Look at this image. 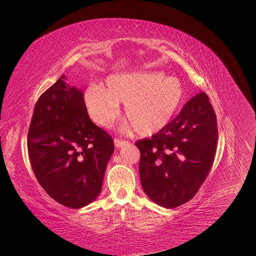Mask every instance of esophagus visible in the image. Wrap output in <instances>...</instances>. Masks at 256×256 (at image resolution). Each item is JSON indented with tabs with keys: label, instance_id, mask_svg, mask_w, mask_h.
Wrapping results in <instances>:
<instances>
[{
	"label": "esophagus",
	"instance_id": "esophagus-1",
	"mask_svg": "<svg viewBox=\"0 0 256 256\" xmlns=\"http://www.w3.org/2000/svg\"><path fill=\"white\" fill-rule=\"evenodd\" d=\"M127 142L126 141H122L120 140V138H115L114 140V145L118 147V148H120V147H122V145H125Z\"/></svg>",
	"mask_w": 256,
	"mask_h": 256
}]
</instances>
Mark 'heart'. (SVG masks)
Listing matches in <instances>:
<instances>
[{
	"instance_id": "1",
	"label": "heart",
	"mask_w": 256,
	"mask_h": 256,
	"mask_svg": "<svg viewBox=\"0 0 256 256\" xmlns=\"http://www.w3.org/2000/svg\"><path fill=\"white\" fill-rule=\"evenodd\" d=\"M184 99V88L180 79L161 72L113 74L106 88L90 85L84 92V104L92 120L110 127L125 102L129 122L126 128L136 129L143 136L158 134L173 120Z\"/></svg>"
}]
</instances>
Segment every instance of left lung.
Segmentation results:
<instances>
[{"mask_svg":"<svg viewBox=\"0 0 256 256\" xmlns=\"http://www.w3.org/2000/svg\"><path fill=\"white\" fill-rule=\"evenodd\" d=\"M218 127L208 96L200 92L152 138L136 142L140 178L152 202L175 208L198 191L212 166Z\"/></svg>","mask_w":256,"mask_h":256,"instance_id":"8db88e82","label":"left lung"}]
</instances>
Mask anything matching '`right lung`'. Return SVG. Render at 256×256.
Masks as SVG:
<instances>
[{
  "label": "right lung",
  "instance_id": "1",
  "mask_svg": "<svg viewBox=\"0 0 256 256\" xmlns=\"http://www.w3.org/2000/svg\"><path fill=\"white\" fill-rule=\"evenodd\" d=\"M28 150L44 190L58 203L78 209L102 191L114 143L90 120L82 90L63 74L36 102Z\"/></svg>",
  "mask_w": 256,
  "mask_h": 256
}]
</instances>
